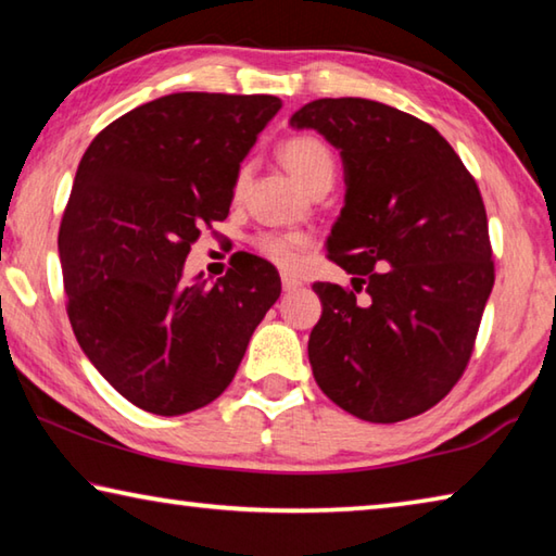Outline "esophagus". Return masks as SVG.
Listing matches in <instances>:
<instances>
[{
    "mask_svg": "<svg viewBox=\"0 0 556 556\" xmlns=\"http://www.w3.org/2000/svg\"><path fill=\"white\" fill-rule=\"evenodd\" d=\"M299 287H301V281L296 277L281 275V289H285V291H296Z\"/></svg>",
    "mask_w": 556,
    "mask_h": 556,
    "instance_id": "1",
    "label": "esophagus"
}]
</instances>
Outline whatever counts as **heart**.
<instances>
[{"label": "heart", "instance_id": "obj_1", "mask_svg": "<svg viewBox=\"0 0 556 556\" xmlns=\"http://www.w3.org/2000/svg\"><path fill=\"white\" fill-rule=\"evenodd\" d=\"M279 156L291 172V176H294L301 186H306L308 191L318 184L333 181L336 159L324 139H318L314 135H296L281 144ZM242 176L244 172L240 174V181ZM308 242H312L308 235L299 230L260 232L255 238V248L260 255H265L269 262H275V265L291 267L296 265L301 255H304Z\"/></svg>", "mask_w": 556, "mask_h": 556}]
</instances>
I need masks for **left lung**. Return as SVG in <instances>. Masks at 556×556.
Masks as SVG:
<instances>
[{
  "mask_svg": "<svg viewBox=\"0 0 556 556\" xmlns=\"http://www.w3.org/2000/svg\"><path fill=\"white\" fill-rule=\"evenodd\" d=\"M289 125L324 135L345 174L326 248L353 289L314 285V378L357 419L417 417L464 375L495 281L476 178L434 127L375 100H314Z\"/></svg>",
  "mask_w": 556,
  "mask_h": 556,
  "instance_id": "obj_1",
  "label": "left lung"
}]
</instances>
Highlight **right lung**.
Listing matches in <instances>:
<instances>
[{
  "instance_id": "obj_1",
  "label": "right lung",
  "mask_w": 556,
  "mask_h": 556,
  "mask_svg": "<svg viewBox=\"0 0 556 556\" xmlns=\"http://www.w3.org/2000/svg\"><path fill=\"white\" fill-rule=\"evenodd\" d=\"M279 108L275 96L174 92L112 122L80 159L59 232L68 318L139 409L176 417L220 397L281 294L257 255L215 285L184 281L191 244L228 218L242 159Z\"/></svg>"
}]
</instances>
